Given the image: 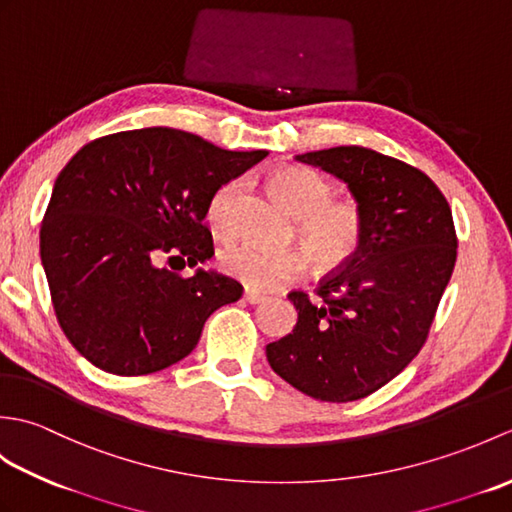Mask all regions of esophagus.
I'll return each mask as SVG.
<instances>
[{
	"instance_id": "1",
	"label": "esophagus",
	"mask_w": 512,
	"mask_h": 512,
	"mask_svg": "<svg viewBox=\"0 0 512 512\" xmlns=\"http://www.w3.org/2000/svg\"><path fill=\"white\" fill-rule=\"evenodd\" d=\"M244 301H248V303H264L266 301V295H262V292H257V290H250V288H246L244 290Z\"/></svg>"
}]
</instances>
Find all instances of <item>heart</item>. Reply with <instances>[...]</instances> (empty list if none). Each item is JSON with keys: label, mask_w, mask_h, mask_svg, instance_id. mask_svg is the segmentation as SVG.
Here are the masks:
<instances>
[{"label": "heart", "mask_w": 512, "mask_h": 512, "mask_svg": "<svg viewBox=\"0 0 512 512\" xmlns=\"http://www.w3.org/2000/svg\"><path fill=\"white\" fill-rule=\"evenodd\" d=\"M268 187L281 206L297 217V237L321 270L350 264L365 239V213L352 200H332L334 187L306 167H279L268 176ZM244 182L228 180L213 193L206 220L217 235L235 231L237 204ZM224 273L255 290H273L306 273V255L297 248L268 250L253 242L228 244L220 253Z\"/></svg>", "instance_id": "obj_1"}]
</instances>
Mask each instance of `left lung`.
<instances>
[{"label": "left lung", "instance_id": "1", "mask_svg": "<svg viewBox=\"0 0 512 512\" xmlns=\"http://www.w3.org/2000/svg\"><path fill=\"white\" fill-rule=\"evenodd\" d=\"M347 184L365 213V239L350 264L317 288L295 290L297 325L266 345L275 374L325 402L361 400L405 369L427 341L455 257L449 202L429 176L367 147L297 156Z\"/></svg>", "mask_w": 512, "mask_h": 512}]
</instances>
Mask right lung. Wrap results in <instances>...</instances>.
I'll return each instance as SVG.
<instances>
[{"instance_id": "1", "label": "right lung", "mask_w": 512, "mask_h": 512, "mask_svg": "<svg viewBox=\"0 0 512 512\" xmlns=\"http://www.w3.org/2000/svg\"><path fill=\"white\" fill-rule=\"evenodd\" d=\"M266 156L171 127L118 132L76 151L39 235L52 306L76 352L118 376L160 372L193 352L206 319L244 288L204 268L180 277L173 262H209V200Z\"/></svg>"}]
</instances>
